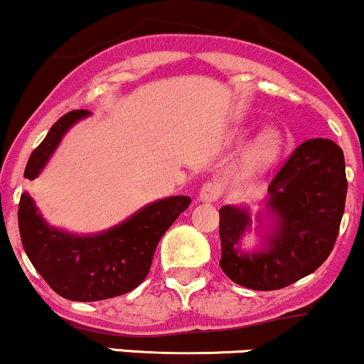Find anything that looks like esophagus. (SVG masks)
<instances>
[{"label": "esophagus", "instance_id": "esophagus-1", "mask_svg": "<svg viewBox=\"0 0 364 364\" xmlns=\"http://www.w3.org/2000/svg\"><path fill=\"white\" fill-rule=\"evenodd\" d=\"M219 197H221V186H219L218 183H203V186L200 188L202 202H215Z\"/></svg>", "mask_w": 364, "mask_h": 364}]
</instances>
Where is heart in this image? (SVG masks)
I'll list each match as a JSON object with an SVG mask.
<instances>
[{
    "label": "heart",
    "instance_id": "b5f03b06",
    "mask_svg": "<svg viewBox=\"0 0 364 364\" xmlns=\"http://www.w3.org/2000/svg\"><path fill=\"white\" fill-rule=\"evenodd\" d=\"M279 150H282V136L277 131H266L257 141L254 143L252 150H250V161L257 166H266V164L273 162L278 157Z\"/></svg>",
    "mask_w": 364,
    "mask_h": 364
}]
</instances>
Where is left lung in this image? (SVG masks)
<instances>
[{"label":"left lung","instance_id":"obj_1","mask_svg":"<svg viewBox=\"0 0 364 364\" xmlns=\"http://www.w3.org/2000/svg\"><path fill=\"white\" fill-rule=\"evenodd\" d=\"M267 209L278 219L264 252L242 254L238 242L250 215L238 207L219 210V266L238 285L278 290L314 273L328 259L344 215V151L325 138L307 139L269 183Z\"/></svg>","mask_w":364,"mask_h":364}]
</instances>
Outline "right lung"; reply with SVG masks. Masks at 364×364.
<instances>
[{"label": "right lung", "instance_id": "add662e5", "mask_svg": "<svg viewBox=\"0 0 364 364\" xmlns=\"http://www.w3.org/2000/svg\"><path fill=\"white\" fill-rule=\"evenodd\" d=\"M87 110H72L58 119L27 161L23 178L34 179L57 149L65 131ZM185 195L149 203L129 219L95 237H75L50 228L33 198L22 193L18 230L23 250L38 273L62 297L93 302L134 290L149 274L162 235L188 209Z\"/></svg>", "mask_w": 364, "mask_h": 364}]
</instances>
